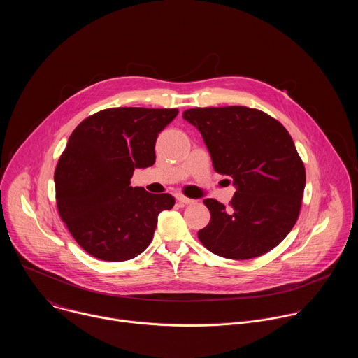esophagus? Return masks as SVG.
<instances>
[{
	"mask_svg": "<svg viewBox=\"0 0 358 358\" xmlns=\"http://www.w3.org/2000/svg\"><path fill=\"white\" fill-rule=\"evenodd\" d=\"M177 201H178V202H181L182 206H194V203L196 202L195 199L187 198V196H184V195H181V194H177Z\"/></svg>",
	"mask_w": 358,
	"mask_h": 358,
	"instance_id": "obj_1",
	"label": "esophagus"
}]
</instances>
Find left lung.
I'll return each instance as SVG.
<instances>
[{
  "label": "left lung",
  "mask_w": 358,
  "mask_h": 358,
  "mask_svg": "<svg viewBox=\"0 0 358 358\" xmlns=\"http://www.w3.org/2000/svg\"><path fill=\"white\" fill-rule=\"evenodd\" d=\"M206 143L214 170L231 176V207L203 199L210 224L198 231L208 250L252 259L278 246L294 227L306 185L304 166L287 130L269 115L245 106L196 108L182 113Z\"/></svg>",
  "instance_id": "8db88e82"
}]
</instances>
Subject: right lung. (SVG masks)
<instances>
[{"mask_svg":"<svg viewBox=\"0 0 358 358\" xmlns=\"http://www.w3.org/2000/svg\"><path fill=\"white\" fill-rule=\"evenodd\" d=\"M177 109L116 108L85 119L71 134L55 170L57 206L75 241L92 257L122 262L151 242L170 194L131 187L136 169L156 163L159 133Z\"/></svg>","mask_w":358,"mask_h":358,"instance_id":"right-lung-1","label":"right lung"}]
</instances>
